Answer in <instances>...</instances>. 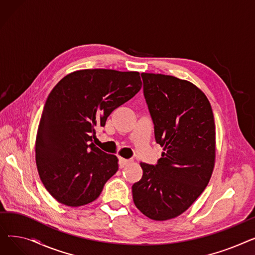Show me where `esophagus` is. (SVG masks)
Returning <instances> with one entry per match:
<instances>
[{
    "mask_svg": "<svg viewBox=\"0 0 255 255\" xmlns=\"http://www.w3.org/2000/svg\"><path fill=\"white\" fill-rule=\"evenodd\" d=\"M131 162V160H128V159H125V158H119V165L120 167H124L125 165H127L128 163Z\"/></svg>",
    "mask_w": 255,
    "mask_h": 255,
    "instance_id": "34e87169",
    "label": "esophagus"
}]
</instances>
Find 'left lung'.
I'll use <instances>...</instances> for the list:
<instances>
[{
	"label": "left lung",
	"instance_id": "8db88e82",
	"mask_svg": "<svg viewBox=\"0 0 255 255\" xmlns=\"http://www.w3.org/2000/svg\"><path fill=\"white\" fill-rule=\"evenodd\" d=\"M141 78L164 152L156 165L140 163L143 173L132 196L143 215L164 221L181 215L207 187L215 164V123L208 98L190 82L154 73Z\"/></svg>",
	"mask_w": 255,
	"mask_h": 255
}]
</instances>
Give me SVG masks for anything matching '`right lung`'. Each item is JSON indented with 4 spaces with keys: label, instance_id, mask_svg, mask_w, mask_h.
<instances>
[{
    "label": "right lung",
    "instance_id": "add662e5",
    "mask_svg": "<svg viewBox=\"0 0 255 255\" xmlns=\"http://www.w3.org/2000/svg\"><path fill=\"white\" fill-rule=\"evenodd\" d=\"M141 88L138 72L85 69L62 78L48 95L36 137V164L59 203L94 202L117 172L118 158L93 143L97 127Z\"/></svg>",
    "mask_w": 255,
    "mask_h": 255
}]
</instances>
